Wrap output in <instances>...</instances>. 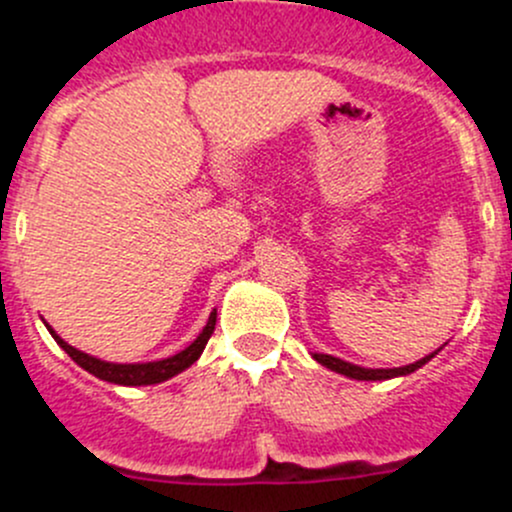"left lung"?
<instances>
[{"mask_svg":"<svg viewBox=\"0 0 512 512\" xmlns=\"http://www.w3.org/2000/svg\"><path fill=\"white\" fill-rule=\"evenodd\" d=\"M433 356H436V352L423 356V359L416 361V364L399 366V369H364V366L349 364V361L337 359V356H332V354H314V359H317L322 366H327V369L337 371V374L349 376V379H356V381H384V379H394V376H406V374H411V371L421 369V366L426 364V361H431Z\"/></svg>","mask_w":512,"mask_h":512,"instance_id":"8db88e82","label":"left lung"}]
</instances>
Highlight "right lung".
<instances>
[{"label": "right lung", "instance_id": "add662e5", "mask_svg": "<svg viewBox=\"0 0 512 512\" xmlns=\"http://www.w3.org/2000/svg\"><path fill=\"white\" fill-rule=\"evenodd\" d=\"M215 319H218V312H210L208 324L205 329L200 332V337L195 339L190 347H185L183 352H178L175 356H168V359H160V361H148V364H111V361H101L96 356H89L79 349H74L71 344H66L54 329L49 327L51 337L56 339L61 349L81 366L86 369L89 374L98 376L103 381H111V384H121V386H148V384H160V381H168L170 376L180 374V371L188 369L190 364L198 361V356L203 354L205 344H208L210 334L215 332Z\"/></svg>", "mask_w": 512, "mask_h": 512}]
</instances>
